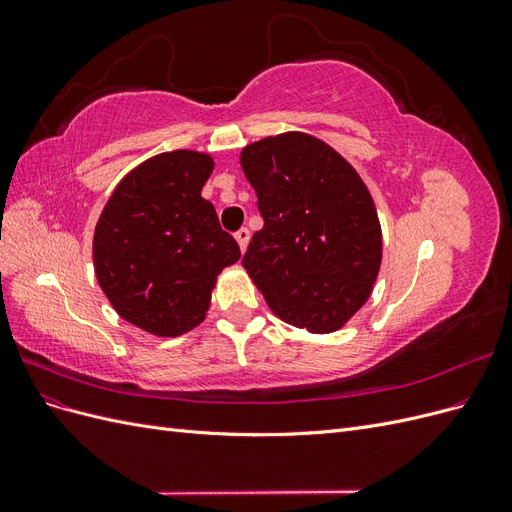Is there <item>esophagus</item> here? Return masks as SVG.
I'll return each instance as SVG.
<instances>
[{
    "mask_svg": "<svg viewBox=\"0 0 512 512\" xmlns=\"http://www.w3.org/2000/svg\"><path fill=\"white\" fill-rule=\"evenodd\" d=\"M235 239H237V243H239V247H241V252H245V250H247V243H250V230H247V228H239V230L235 232Z\"/></svg>",
    "mask_w": 512,
    "mask_h": 512,
    "instance_id": "1",
    "label": "esophagus"
}]
</instances>
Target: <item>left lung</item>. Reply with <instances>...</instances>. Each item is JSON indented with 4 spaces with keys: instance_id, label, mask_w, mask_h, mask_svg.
Masks as SVG:
<instances>
[{
    "instance_id": "8db88e82",
    "label": "left lung",
    "mask_w": 512,
    "mask_h": 512,
    "mask_svg": "<svg viewBox=\"0 0 512 512\" xmlns=\"http://www.w3.org/2000/svg\"><path fill=\"white\" fill-rule=\"evenodd\" d=\"M241 168L265 220L243 267L284 322L339 329L367 301L382 260L365 183L335 149L301 132L247 145Z\"/></svg>"
}]
</instances>
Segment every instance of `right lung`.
<instances>
[{"label":"right lung","instance_id":"add662e5","mask_svg":"<svg viewBox=\"0 0 512 512\" xmlns=\"http://www.w3.org/2000/svg\"><path fill=\"white\" fill-rule=\"evenodd\" d=\"M211 170L205 153H160L121 179L98 220L100 288L121 318L153 335L175 337L196 327L215 277L241 256L200 196Z\"/></svg>","mask_w":512,"mask_h":512}]
</instances>
